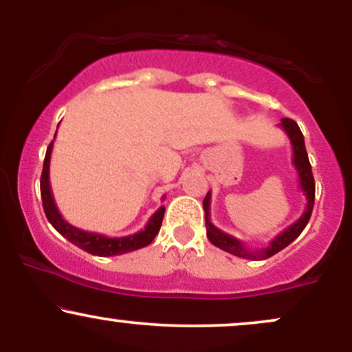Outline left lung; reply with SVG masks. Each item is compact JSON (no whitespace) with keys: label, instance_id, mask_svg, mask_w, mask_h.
<instances>
[{"label":"left lung","instance_id":"8db88e82","mask_svg":"<svg viewBox=\"0 0 352 352\" xmlns=\"http://www.w3.org/2000/svg\"><path fill=\"white\" fill-rule=\"evenodd\" d=\"M280 127L286 132L289 142L293 147V165L296 168L298 173V185H300L301 192L306 197V207L302 215L298 218L294 223L289 225L288 228H285L280 235H276L270 241L268 246L260 250H250L243 241L238 240V238L228 235L223 230L217 228L215 225L210 221V200H212V192L207 193L204 200V210H205V227H207V236L213 245L218 246L223 252L235 254L238 258H245V260H266V258L273 256L278 252H281L283 248H286L292 241L296 240L300 236V233L305 230L308 225L311 212H313L314 205V179L313 172H311V164L308 159V153H306L305 147V137H302L298 124L292 119H281Z\"/></svg>","mask_w":352,"mask_h":352}]
</instances>
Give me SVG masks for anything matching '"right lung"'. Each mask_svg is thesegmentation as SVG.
Listing matches in <instances>:
<instances>
[{
    "label": "right lung",
    "mask_w": 352,
    "mask_h": 352,
    "mask_svg": "<svg viewBox=\"0 0 352 352\" xmlns=\"http://www.w3.org/2000/svg\"><path fill=\"white\" fill-rule=\"evenodd\" d=\"M58 132V131H56ZM54 140L50 144L46 151V157H44L43 173H41V199H43V208L46 213L50 223L54 227L64 238L79 246L84 252L91 254H98V256H116V254H124L134 250L144 248V246L151 245L152 240L159 233L160 225H162V218L165 213V207H160L147 221L144 230L140 232L132 233L127 236H106L102 233H92L80 230L69 221H66L63 215L59 213L58 207H56L54 197H52V190L50 184V162H51V152ZM164 200V199H162Z\"/></svg>",
    "instance_id": "right-lung-1"
}]
</instances>
